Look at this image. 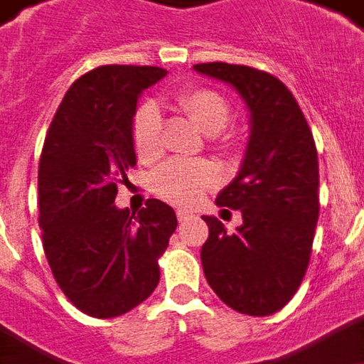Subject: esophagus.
<instances>
[{
	"label": "esophagus",
	"mask_w": 364,
	"mask_h": 364,
	"mask_svg": "<svg viewBox=\"0 0 364 364\" xmlns=\"http://www.w3.org/2000/svg\"><path fill=\"white\" fill-rule=\"evenodd\" d=\"M176 215H178V222H180V224H184V222H188V220L192 218V214H190L188 210H178Z\"/></svg>",
	"instance_id": "obj_1"
}]
</instances>
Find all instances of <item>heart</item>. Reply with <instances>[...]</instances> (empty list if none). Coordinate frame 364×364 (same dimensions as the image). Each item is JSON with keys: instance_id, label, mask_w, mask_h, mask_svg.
Segmentation results:
<instances>
[{"instance_id": "heart-1", "label": "heart", "mask_w": 364, "mask_h": 364, "mask_svg": "<svg viewBox=\"0 0 364 364\" xmlns=\"http://www.w3.org/2000/svg\"><path fill=\"white\" fill-rule=\"evenodd\" d=\"M176 109L186 117L202 134L218 139L224 150H234L237 139L234 132H224L232 120V105L222 92L206 87L184 89L174 97ZM130 140L134 154L142 164H150L164 152L162 122L154 102L140 105L130 122ZM220 182L218 170L210 162H168L152 176V188L158 196L174 206L190 208Z\"/></svg>"}]
</instances>
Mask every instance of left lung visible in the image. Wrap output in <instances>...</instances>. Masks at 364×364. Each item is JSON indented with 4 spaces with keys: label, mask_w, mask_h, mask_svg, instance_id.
I'll use <instances>...</instances> for the list:
<instances>
[{
    "label": "left lung",
    "mask_w": 364,
    "mask_h": 364,
    "mask_svg": "<svg viewBox=\"0 0 364 364\" xmlns=\"http://www.w3.org/2000/svg\"><path fill=\"white\" fill-rule=\"evenodd\" d=\"M194 69L232 85L250 109L252 134L237 176L218 206L242 212L234 234L204 215L202 265L210 287L234 311L265 317L299 289L319 218V162L311 129L291 91L265 71L230 63Z\"/></svg>",
    "instance_id": "1"
}]
</instances>
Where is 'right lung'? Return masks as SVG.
Listing matches in <instances>:
<instances>
[{"mask_svg": "<svg viewBox=\"0 0 364 364\" xmlns=\"http://www.w3.org/2000/svg\"><path fill=\"white\" fill-rule=\"evenodd\" d=\"M160 67L102 65L73 82L39 160V225L55 282L97 319L134 309L160 282L158 257L176 230L174 210L150 198L139 214L114 206L136 164L130 122Z\"/></svg>", "mask_w": 364, "mask_h": 364, "instance_id": "add662e5", "label": "right lung"}]
</instances>
